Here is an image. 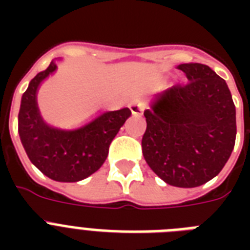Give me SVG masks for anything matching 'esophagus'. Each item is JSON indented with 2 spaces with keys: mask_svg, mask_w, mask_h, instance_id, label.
Returning a JSON list of instances; mask_svg holds the SVG:
<instances>
[{
  "mask_svg": "<svg viewBox=\"0 0 250 250\" xmlns=\"http://www.w3.org/2000/svg\"><path fill=\"white\" fill-rule=\"evenodd\" d=\"M129 109H131V113H132L133 115L140 117V115H143V113H144V101H141L139 98H135V100H132V101L129 102Z\"/></svg>",
  "mask_w": 250,
  "mask_h": 250,
  "instance_id": "1",
  "label": "esophagus"
}]
</instances>
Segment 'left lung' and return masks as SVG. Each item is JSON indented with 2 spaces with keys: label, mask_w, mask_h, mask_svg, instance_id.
I'll list each match as a JSON object with an SVG mask.
<instances>
[{
  "label": "left lung",
  "mask_w": 250,
  "mask_h": 250,
  "mask_svg": "<svg viewBox=\"0 0 250 250\" xmlns=\"http://www.w3.org/2000/svg\"><path fill=\"white\" fill-rule=\"evenodd\" d=\"M189 83L154 96L145 110L141 146L164 182L194 188L215 178L236 140V109L229 86L206 64L178 66Z\"/></svg>",
  "instance_id": "left-lung-1"
}]
</instances>
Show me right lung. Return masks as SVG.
<instances>
[{
    "label": "right lung",
    "instance_id": "right-lung-1",
    "mask_svg": "<svg viewBox=\"0 0 250 250\" xmlns=\"http://www.w3.org/2000/svg\"><path fill=\"white\" fill-rule=\"evenodd\" d=\"M57 70L52 61L39 72L21 96L18 131L29 161L56 182L74 183L88 178L104 165L111 141L131 115L128 107L106 111L76 129H61L42 119L37 106L40 84Z\"/></svg>",
    "mask_w": 250,
    "mask_h": 250
}]
</instances>
